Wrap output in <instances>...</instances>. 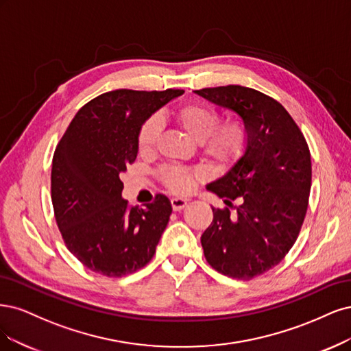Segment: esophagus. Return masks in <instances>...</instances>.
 <instances>
[{"label": "esophagus", "mask_w": 351, "mask_h": 351, "mask_svg": "<svg viewBox=\"0 0 351 351\" xmlns=\"http://www.w3.org/2000/svg\"><path fill=\"white\" fill-rule=\"evenodd\" d=\"M171 204H172L173 211H180L182 208H185L186 199H184V198H172L171 199Z\"/></svg>", "instance_id": "obj_1"}]
</instances>
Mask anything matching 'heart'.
Listing matches in <instances>:
<instances>
[{"label":"heart","instance_id":"1","mask_svg":"<svg viewBox=\"0 0 351 351\" xmlns=\"http://www.w3.org/2000/svg\"><path fill=\"white\" fill-rule=\"evenodd\" d=\"M173 121L188 137L198 143L201 154L219 167L233 165L243 154L246 147V130L241 121H224L219 123L216 109L199 104H189L173 110ZM162 132V119L159 115L147 118L138 130L137 145L141 153H150L156 149ZM163 185L175 192H188L194 180L202 178V171L197 167L165 166L159 171Z\"/></svg>","mask_w":351,"mask_h":351}]
</instances>
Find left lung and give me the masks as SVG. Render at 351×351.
<instances>
[{"label": "left lung", "instance_id": "obj_1", "mask_svg": "<svg viewBox=\"0 0 351 351\" xmlns=\"http://www.w3.org/2000/svg\"><path fill=\"white\" fill-rule=\"evenodd\" d=\"M243 121V154L207 189L232 212L213 208L201 236L207 263L219 273L251 280L276 267L296 242L306 216L312 165L302 131L273 97L242 86L195 90Z\"/></svg>", "mask_w": 351, "mask_h": 351}]
</instances>
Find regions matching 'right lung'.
I'll return each instance as SVG.
<instances>
[{"label":"right lung","instance_id":"1","mask_svg":"<svg viewBox=\"0 0 351 351\" xmlns=\"http://www.w3.org/2000/svg\"><path fill=\"white\" fill-rule=\"evenodd\" d=\"M184 93L121 88L77 112L53 153L51 194L55 220L69 251L88 269L122 277L156 252L172 214L167 197L144 208L122 198L121 175L137 159V134L156 110Z\"/></svg>","mask_w":351,"mask_h":351}]
</instances>
